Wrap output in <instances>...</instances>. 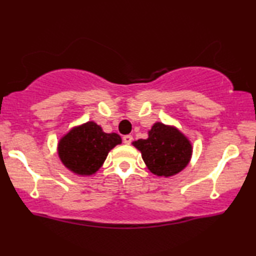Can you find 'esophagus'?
<instances>
[{"label": "esophagus", "mask_w": 256, "mask_h": 256, "mask_svg": "<svg viewBox=\"0 0 256 256\" xmlns=\"http://www.w3.org/2000/svg\"><path fill=\"white\" fill-rule=\"evenodd\" d=\"M132 139H133L132 136H130V134L123 136V142H124V144H126V145H130V144L132 142Z\"/></svg>", "instance_id": "esophagus-1"}]
</instances>
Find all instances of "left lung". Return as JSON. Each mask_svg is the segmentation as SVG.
Returning <instances> with one entry per match:
<instances>
[{
  "mask_svg": "<svg viewBox=\"0 0 256 256\" xmlns=\"http://www.w3.org/2000/svg\"><path fill=\"white\" fill-rule=\"evenodd\" d=\"M142 152L144 162L150 172L169 178L188 166L192 154L189 139L174 126L158 122L148 131V138L133 142Z\"/></svg>",
  "mask_w": 256,
  "mask_h": 256,
  "instance_id": "left-lung-1",
  "label": "left lung"
}]
</instances>
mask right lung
Instances as JSON below:
<instances>
[{
    "mask_svg": "<svg viewBox=\"0 0 256 256\" xmlns=\"http://www.w3.org/2000/svg\"><path fill=\"white\" fill-rule=\"evenodd\" d=\"M122 144L117 133H106L95 122L75 126L58 144L61 162L76 175L89 176L102 167L108 154Z\"/></svg>",
    "mask_w": 256,
    "mask_h": 256,
    "instance_id": "add662e5",
    "label": "right lung"
}]
</instances>
